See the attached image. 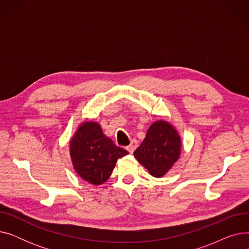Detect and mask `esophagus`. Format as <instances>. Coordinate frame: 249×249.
I'll use <instances>...</instances> for the list:
<instances>
[{
	"label": "esophagus",
	"instance_id": "1",
	"mask_svg": "<svg viewBox=\"0 0 249 249\" xmlns=\"http://www.w3.org/2000/svg\"><path fill=\"white\" fill-rule=\"evenodd\" d=\"M137 146H138L137 141H136V140H132L131 143H130V145H128V146L126 147V149H127L130 153H133L134 150L137 148Z\"/></svg>",
	"mask_w": 249,
	"mask_h": 249
}]
</instances>
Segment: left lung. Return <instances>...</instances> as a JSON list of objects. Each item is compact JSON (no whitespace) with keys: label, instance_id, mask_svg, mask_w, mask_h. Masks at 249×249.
<instances>
[{"label":"left lung","instance_id":"obj_1","mask_svg":"<svg viewBox=\"0 0 249 249\" xmlns=\"http://www.w3.org/2000/svg\"><path fill=\"white\" fill-rule=\"evenodd\" d=\"M180 145V137L174 126L160 120L149 127L134 156L151 176L161 178L178 160Z\"/></svg>","mask_w":249,"mask_h":249}]
</instances>
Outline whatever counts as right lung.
Wrapping results in <instances>:
<instances>
[{"instance_id":"obj_1","label":"right lung","mask_w":249,"mask_h":249,"mask_svg":"<svg viewBox=\"0 0 249 249\" xmlns=\"http://www.w3.org/2000/svg\"><path fill=\"white\" fill-rule=\"evenodd\" d=\"M70 153L77 175L97 186L110 178L117 160L129 152L116 146L97 122H84L71 140Z\"/></svg>"}]
</instances>
